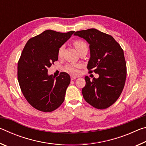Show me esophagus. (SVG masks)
Returning <instances> with one entry per match:
<instances>
[{
    "mask_svg": "<svg viewBox=\"0 0 146 146\" xmlns=\"http://www.w3.org/2000/svg\"><path fill=\"white\" fill-rule=\"evenodd\" d=\"M76 78V76H71V80H74V79H75V78Z\"/></svg>",
    "mask_w": 146,
    "mask_h": 146,
    "instance_id": "1",
    "label": "esophagus"
}]
</instances>
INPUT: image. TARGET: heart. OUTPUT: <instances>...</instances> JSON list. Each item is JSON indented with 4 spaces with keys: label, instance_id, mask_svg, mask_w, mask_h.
Here are the masks:
<instances>
[{
    "label": "heart",
    "instance_id": "heart-1",
    "mask_svg": "<svg viewBox=\"0 0 146 146\" xmlns=\"http://www.w3.org/2000/svg\"><path fill=\"white\" fill-rule=\"evenodd\" d=\"M73 45L75 47L76 50L78 51L79 53L80 51L84 49H88V46L85 42H84L82 40H76L73 42ZM63 50V46H60L58 50V56H60L62 55V53ZM80 68V66L78 64H68L65 66L64 70L70 74L72 75H76L78 73V68Z\"/></svg>",
    "mask_w": 146,
    "mask_h": 146
}]
</instances>
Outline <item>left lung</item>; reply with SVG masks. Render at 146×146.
<instances>
[{
    "label": "left lung",
    "mask_w": 146,
    "mask_h": 146,
    "mask_svg": "<svg viewBox=\"0 0 146 146\" xmlns=\"http://www.w3.org/2000/svg\"><path fill=\"white\" fill-rule=\"evenodd\" d=\"M90 44L89 72L99 75L92 80L86 76L83 97L93 107L104 110L113 105L121 95L126 79V62L123 51L111 35L96 29L76 31Z\"/></svg>",
    "instance_id": "1"
}]
</instances>
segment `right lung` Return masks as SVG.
<instances>
[{
  "mask_svg": "<svg viewBox=\"0 0 146 146\" xmlns=\"http://www.w3.org/2000/svg\"><path fill=\"white\" fill-rule=\"evenodd\" d=\"M44 31L27 42L18 62L17 77L24 97L32 107L51 112L63 103L70 76L62 72L48 75V68L58 60L59 48L74 33Z\"/></svg>",
  "mask_w": 146,
  "mask_h": 146,
  "instance_id": "add662e5",
  "label": "right lung"
}]
</instances>
